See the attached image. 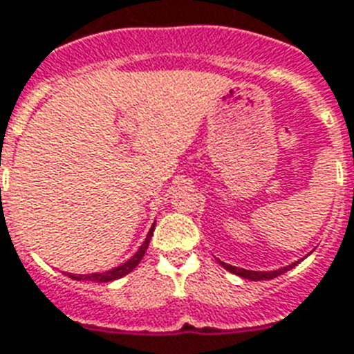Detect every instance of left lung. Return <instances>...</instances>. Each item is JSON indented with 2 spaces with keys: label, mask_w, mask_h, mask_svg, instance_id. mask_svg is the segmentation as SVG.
Here are the masks:
<instances>
[{
  "label": "left lung",
  "mask_w": 354,
  "mask_h": 354,
  "mask_svg": "<svg viewBox=\"0 0 354 354\" xmlns=\"http://www.w3.org/2000/svg\"><path fill=\"white\" fill-rule=\"evenodd\" d=\"M221 264L224 266V268L227 270V272H232V274L235 275H241V277H244V279H252V281H263V279H274V277H277V275L285 274V272H288L290 268H294L296 266V263L290 264V266H285V268L281 270H274V272H252V270H244V268H236V266H232V264H226L222 263Z\"/></svg>",
  "instance_id": "8db88e82"
}]
</instances>
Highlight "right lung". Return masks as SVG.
I'll return each mask as SVG.
<instances>
[{
  "label": "right lung",
  "instance_id": "obj_1",
  "mask_svg": "<svg viewBox=\"0 0 354 354\" xmlns=\"http://www.w3.org/2000/svg\"><path fill=\"white\" fill-rule=\"evenodd\" d=\"M152 232H154V226L150 227L149 235H147V239H145V242L141 244V248L138 250V253L133 255V257H130L127 261V263H122L121 266H115V268L108 270V272H102V274H88V275H73V274H68L71 279L75 281H95V283H110V281H115L119 279V277H122V275L130 274L136 266L139 264V261L143 259L145 252H147V248H149V242H150V236H152Z\"/></svg>",
  "mask_w": 354,
  "mask_h": 354
}]
</instances>
